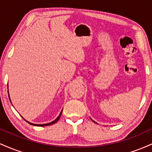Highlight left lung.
<instances>
[{
	"instance_id": "8db88e82",
	"label": "left lung",
	"mask_w": 152,
	"mask_h": 152,
	"mask_svg": "<svg viewBox=\"0 0 152 152\" xmlns=\"http://www.w3.org/2000/svg\"><path fill=\"white\" fill-rule=\"evenodd\" d=\"M91 120H92V119H91ZM92 121H93V120H92ZM93 121L94 122V123H96V122H95V121Z\"/></svg>"
}]
</instances>
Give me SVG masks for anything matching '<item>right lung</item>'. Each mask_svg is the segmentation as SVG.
Here are the masks:
<instances>
[{
  "instance_id": "add662e5",
  "label": "right lung",
  "mask_w": 152,
  "mask_h": 152,
  "mask_svg": "<svg viewBox=\"0 0 152 152\" xmlns=\"http://www.w3.org/2000/svg\"><path fill=\"white\" fill-rule=\"evenodd\" d=\"M9 94V93H8ZM62 111H63V109H62V111H61V113H60V114H59V116H58V117H57L56 118L55 120H54L53 121H52V122H50V123H48V124H33V123H31V122H29V121H26V120L25 119V118H23L24 120H25V121H26L28 122V123L29 124H31V125H33V126H49V125H51V124H55L56 122H57L58 121V119L59 118H60V117H61V114H62Z\"/></svg>"
}]
</instances>
